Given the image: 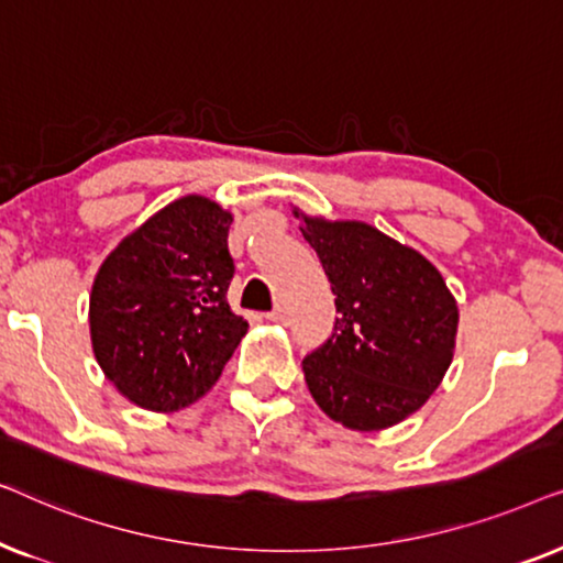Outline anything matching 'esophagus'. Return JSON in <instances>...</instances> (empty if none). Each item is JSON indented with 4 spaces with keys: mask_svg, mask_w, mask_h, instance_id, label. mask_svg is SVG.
I'll list each match as a JSON object with an SVG mask.
<instances>
[{
    "mask_svg": "<svg viewBox=\"0 0 563 563\" xmlns=\"http://www.w3.org/2000/svg\"><path fill=\"white\" fill-rule=\"evenodd\" d=\"M266 318L272 322H282V325H287V322H289V314H287V310H284V307H274V310L268 312Z\"/></svg>",
    "mask_w": 563,
    "mask_h": 563,
    "instance_id": "34e87169",
    "label": "esophagus"
}]
</instances>
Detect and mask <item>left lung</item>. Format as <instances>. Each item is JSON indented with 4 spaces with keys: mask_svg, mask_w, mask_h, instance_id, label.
I'll return each instance as SVG.
<instances>
[{
    "mask_svg": "<svg viewBox=\"0 0 563 563\" xmlns=\"http://www.w3.org/2000/svg\"><path fill=\"white\" fill-rule=\"evenodd\" d=\"M302 218L335 295L333 333L302 361L320 410L361 433L420 410L449 372L459 307L415 249L356 220Z\"/></svg>",
    "mask_w": 563,
    "mask_h": 563,
    "instance_id": "left-lung-1",
    "label": "left lung"
}]
</instances>
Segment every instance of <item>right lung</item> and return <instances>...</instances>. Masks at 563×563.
Segmentation results:
<instances>
[{"label":"right lung","instance_id":"right-lung-1","mask_svg":"<svg viewBox=\"0 0 563 563\" xmlns=\"http://www.w3.org/2000/svg\"><path fill=\"white\" fill-rule=\"evenodd\" d=\"M233 214L189 195L130 233L89 297L95 356L122 397L153 412L197 402L249 330L228 305Z\"/></svg>","mask_w":563,"mask_h":563}]
</instances>
